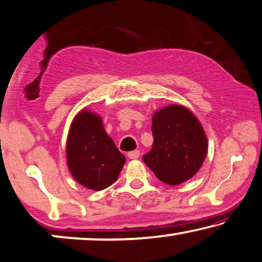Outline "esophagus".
I'll return each mask as SVG.
<instances>
[{
	"instance_id": "1",
	"label": "esophagus",
	"mask_w": 262,
	"mask_h": 262,
	"mask_svg": "<svg viewBox=\"0 0 262 262\" xmlns=\"http://www.w3.org/2000/svg\"><path fill=\"white\" fill-rule=\"evenodd\" d=\"M127 156L129 159H138V158L140 157V152L138 149H135V150H132V152H128Z\"/></svg>"
}]
</instances>
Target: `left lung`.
Masks as SVG:
<instances>
[{
    "instance_id": "1",
    "label": "left lung",
    "mask_w": 262,
    "mask_h": 262,
    "mask_svg": "<svg viewBox=\"0 0 262 262\" xmlns=\"http://www.w3.org/2000/svg\"><path fill=\"white\" fill-rule=\"evenodd\" d=\"M152 132L153 147L142 160L158 179L179 185L200 171L208 153V139L191 110L178 104L157 110Z\"/></svg>"
}]
</instances>
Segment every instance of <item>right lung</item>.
Wrapping results in <instances>:
<instances>
[{
    "label": "right lung",
    "mask_w": 262,
    "mask_h": 262,
    "mask_svg": "<svg viewBox=\"0 0 262 262\" xmlns=\"http://www.w3.org/2000/svg\"><path fill=\"white\" fill-rule=\"evenodd\" d=\"M66 163L77 183L101 191L116 182L126 157L106 134L102 117L89 109H82L70 126Z\"/></svg>",
    "instance_id": "add662e5"
}]
</instances>
